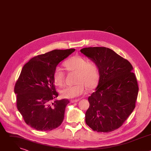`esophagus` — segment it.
Instances as JSON below:
<instances>
[{"mask_svg": "<svg viewBox=\"0 0 151 151\" xmlns=\"http://www.w3.org/2000/svg\"><path fill=\"white\" fill-rule=\"evenodd\" d=\"M78 101H79L78 99H75V100H71L70 102L71 103H77Z\"/></svg>", "mask_w": 151, "mask_h": 151, "instance_id": "obj_1", "label": "esophagus"}]
</instances>
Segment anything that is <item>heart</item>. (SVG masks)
<instances>
[{"label":"heart","mask_w":151,"mask_h":151,"mask_svg":"<svg viewBox=\"0 0 151 151\" xmlns=\"http://www.w3.org/2000/svg\"><path fill=\"white\" fill-rule=\"evenodd\" d=\"M68 70L77 73L75 85L68 86L60 93L63 97L73 99L85 94L86 86L89 89L95 87L99 79V68L96 63L88 61L81 56H73L64 63ZM53 78L54 82L60 86L63 85L65 75L63 70L57 67L55 69Z\"/></svg>","instance_id":"obj_1"}]
</instances>
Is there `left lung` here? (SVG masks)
I'll return each instance as SVG.
<instances>
[{
  "label": "left lung",
  "mask_w": 151,
  "mask_h": 151,
  "mask_svg": "<svg viewBox=\"0 0 151 151\" xmlns=\"http://www.w3.org/2000/svg\"><path fill=\"white\" fill-rule=\"evenodd\" d=\"M81 52L96 63L99 80L88 99L85 122L93 130L109 133L119 128L134 109L139 87L131 63L106 47H88Z\"/></svg>",
  "instance_id": "obj_1"
}]
</instances>
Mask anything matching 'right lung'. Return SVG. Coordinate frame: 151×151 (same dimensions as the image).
I'll return each mask as SVG.
<instances>
[{"mask_svg": "<svg viewBox=\"0 0 151 151\" xmlns=\"http://www.w3.org/2000/svg\"><path fill=\"white\" fill-rule=\"evenodd\" d=\"M75 51L55 50L30 59L15 85L17 106L26 123L39 131H50L62 123L68 99L57 100L53 74L60 62Z\"/></svg>", "mask_w": 151, "mask_h": 151, "instance_id": "add662e5", "label": "right lung"}]
</instances>
